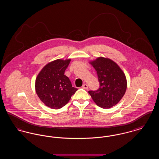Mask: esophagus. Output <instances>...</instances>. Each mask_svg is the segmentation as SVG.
<instances>
[{"mask_svg":"<svg viewBox=\"0 0 159 159\" xmlns=\"http://www.w3.org/2000/svg\"><path fill=\"white\" fill-rule=\"evenodd\" d=\"M82 88L84 89H88V84H84L83 86H82Z\"/></svg>","mask_w":159,"mask_h":159,"instance_id":"1","label":"esophagus"}]
</instances>
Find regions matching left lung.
<instances>
[{
	"label": "left lung",
	"mask_w": 159,
	"mask_h": 159,
	"mask_svg": "<svg viewBox=\"0 0 159 159\" xmlns=\"http://www.w3.org/2000/svg\"><path fill=\"white\" fill-rule=\"evenodd\" d=\"M90 64L97 71L100 86L98 90L88 91L95 104L102 108L116 106L124 96L127 88L125 73L113 60L98 57Z\"/></svg>",
	"instance_id": "8db88e82"
}]
</instances>
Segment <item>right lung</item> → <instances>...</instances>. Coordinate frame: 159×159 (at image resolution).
Here are the masks:
<instances>
[{"instance_id":"right-lung-1","label":"right lung","mask_w":159,"mask_h":159,"mask_svg":"<svg viewBox=\"0 0 159 159\" xmlns=\"http://www.w3.org/2000/svg\"><path fill=\"white\" fill-rule=\"evenodd\" d=\"M70 61L58 59L50 62L36 77V93L42 102L51 108L59 109L66 106L77 90L64 75Z\"/></svg>"}]
</instances>
